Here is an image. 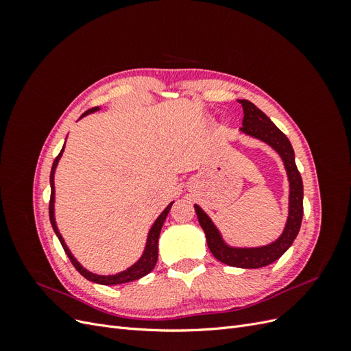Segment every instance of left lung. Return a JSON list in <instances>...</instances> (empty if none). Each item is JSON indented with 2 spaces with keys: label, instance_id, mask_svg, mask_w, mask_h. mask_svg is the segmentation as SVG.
Wrapping results in <instances>:
<instances>
[{
  "label": "left lung",
  "instance_id": "obj_1",
  "mask_svg": "<svg viewBox=\"0 0 351 351\" xmlns=\"http://www.w3.org/2000/svg\"><path fill=\"white\" fill-rule=\"evenodd\" d=\"M243 107V127L240 132L269 145L277 152L287 171L290 184L289 217L281 236L265 246L259 247H232L222 239L219 230L199 205H195L196 215L202 230L205 231L206 243L210 253L228 267L256 269L280 259L289 250L294 239L299 234L303 218V182L294 161V149L287 136L275 125L265 112L247 99H239Z\"/></svg>",
  "mask_w": 351,
  "mask_h": 351
}]
</instances>
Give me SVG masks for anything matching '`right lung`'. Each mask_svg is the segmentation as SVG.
<instances>
[{"mask_svg": "<svg viewBox=\"0 0 351 351\" xmlns=\"http://www.w3.org/2000/svg\"><path fill=\"white\" fill-rule=\"evenodd\" d=\"M101 108L99 107H93L90 110H88L86 112H83L80 119H83V117H86L92 112H97L99 111ZM66 146V143H64ZM64 146H62L61 152L58 154V156L54 159V164H52V168H51V176H49V184H51V199H49V221H51V226L52 228H54V232L57 234L62 249H64V252L67 253L69 259L71 261V263L74 265V268H76L84 278L92 281V282H97V284H102V285H117V284H124V282H130V281H134V280H139L142 277H145V275L149 274L156 265V261H158V239H159V234H161V228L164 226V221L168 215L169 209H171L174 202H171L162 212L161 215H159L155 222L152 224L149 232H147V239H146V246H145V250L142 253V256L139 258V261H137L136 263H133L132 267H129L127 269L119 272V274H114V275H98V274H93L90 271H88L86 268H83L82 265L79 263V261L73 256V253L70 252V249L67 247V244L64 241V239H62L61 232L58 231V227H57V222H56V208H54V202H56V186H54V176H56V168L58 165V161L62 155V152H64Z\"/></svg>", "mask_w": 351, "mask_h": 351, "instance_id": "1", "label": "right lung"}]
</instances>
